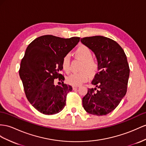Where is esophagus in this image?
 <instances>
[{
	"mask_svg": "<svg viewBox=\"0 0 146 146\" xmlns=\"http://www.w3.org/2000/svg\"><path fill=\"white\" fill-rule=\"evenodd\" d=\"M80 86H73V90H74V89H76L78 88H79Z\"/></svg>",
	"mask_w": 146,
	"mask_h": 146,
	"instance_id": "esophagus-1",
	"label": "esophagus"
}]
</instances>
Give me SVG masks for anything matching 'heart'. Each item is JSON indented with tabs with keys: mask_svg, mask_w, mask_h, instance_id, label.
Segmentation results:
<instances>
[{
	"mask_svg": "<svg viewBox=\"0 0 146 146\" xmlns=\"http://www.w3.org/2000/svg\"><path fill=\"white\" fill-rule=\"evenodd\" d=\"M76 57L83 61L79 73L71 74L66 78L67 83L72 86H80L86 82L89 75L94 77L99 70V63L93 58V53L88 46L81 45L78 47L74 52ZM62 68L66 73L70 72V55L66 54L62 60Z\"/></svg>",
	"mask_w": 146,
	"mask_h": 146,
	"instance_id": "obj_1",
	"label": "heart"
}]
</instances>
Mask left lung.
Listing matches in <instances>:
<instances>
[{
  "label": "left lung",
  "mask_w": 146,
  "mask_h": 146,
  "mask_svg": "<svg viewBox=\"0 0 146 146\" xmlns=\"http://www.w3.org/2000/svg\"><path fill=\"white\" fill-rule=\"evenodd\" d=\"M81 42L91 49L99 63V72L83 98V106L88 113L106 115L113 111L127 91L129 67L121 47L110 38L102 36L86 37Z\"/></svg>",
  "instance_id": "1"
}]
</instances>
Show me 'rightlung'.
I'll return each mask as SVG.
<instances>
[{"label": "right lung", "instance_id": "right-lung-1", "mask_svg": "<svg viewBox=\"0 0 146 146\" xmlns=\"http://www.w3.org/2000/svg\"><path fill=\"white\" fill-rule=\"evenodd\" d=\"M80 37L65 39L52 35L37 37L28 45L19 74L26 96L36 110L45 115L61 111L72 87L63 83L62 60L79 42ZM58 79V85L54 79Z\"/></svg>", "mask_w": 146, "mask_h": 146}]
</instances>
